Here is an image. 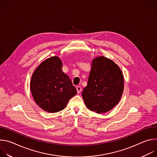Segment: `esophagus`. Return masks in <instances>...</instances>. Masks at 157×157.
I'll return each mask as SVG.
<instances>
[{
    "mask_svg": "<svg viewBox=\"0 0 157 157\" xmlns=\"http://www.w3.org/2000/svg\"><path fill=\"white\" fill-rule=\"evenodd\" d=\"M76 90H77L78 93H80L81 92V91H82V88H81V86H77V87H76Z\"/></svg>",
    "mask_w": 157,
    "mask_h": 157,
    "instance_id": "obj_1",
    "label": "esophagus"
}]
</instances>
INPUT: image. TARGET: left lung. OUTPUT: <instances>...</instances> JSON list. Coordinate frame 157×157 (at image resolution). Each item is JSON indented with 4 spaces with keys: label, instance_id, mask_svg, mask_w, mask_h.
<instances>
[{
    "label": "left lung",
    "instance_id": "left-lung-1",
    "mask_svg": "<svg viewBox=\"0 0 157 157\" xmlns=\"http://www.w3.org/2000/svg\"><path fill=\"white\" fill-rule=\"evenodd\" d=\"M123 91L124 76L119 67L105 57L94 58L82 92L86 107L98 114L107 113L119 103Z\"/></svg>",
    "mask_w": 157,
    "mask_h": 157
}]
</instances>
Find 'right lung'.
<instances>
[{"instance_id": "obj_1", "label": "right lung", "mask_w": 157, "mask_h": 157, "mask_svg": "<svg viewBox=\"0 0 157 157\" xmlns=\"http://www.w3.org/2000/svg\"><path fill=\"white\" fill-rule=\"evenodd\" d=\"M30 90L35 102L48 113L63 110L77 91L68 75L62 71V62L52 56L42 62L33 72Z\"/></svg>"}]
</instances>
